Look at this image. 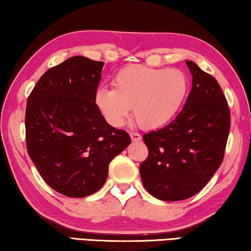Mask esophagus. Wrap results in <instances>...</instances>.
Returning a JSON list of instances; mask_svg holds the SVG:
<instances>
[{"label": "esophagus", "instance_id": "obj_1", "mask_svg": "<svg viewBox=\"0 0 251 251\" xmlns=\"http://www.w3.org/2000/svg\"><path fill=\"white\" fill-rule=\"evenodd\" d=\"M129 136L132 138L133 142H138L142 140V136L138 133H129Z\"/></svg>", "mask_w": 251, "mask_h": 251}]
</instances>
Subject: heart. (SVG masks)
Returning <instances> with one entry per match:
<instances>
[{"instance_id": "b5f03b06", "label": "heart", "mask_w": 251, "mask_h": 251, "mask_svg": "<svg viewBox=\"0 0 251 251\" xmlns=\"http://www.w3.org/2000/svg\"><path fill=\"white\" fill-rule=\"evenodd\" d=\"M113 88H99L95 102L107 122L121 127L134 107L135 121L144 129H157L172 121L188 94L189 81L180 69L133 65L119 70Z\"/></svg>"}]
</instances>
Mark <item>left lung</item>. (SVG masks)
I'll return each instance as SVG.
<instances>
[{
	"label": "left lung",
	"mask_w": 251,
	"mask_h": 251,
	"mask_svg": "<svg viewBox=\"0 0 251 251\" xmlns=\"http://www.w3.org/2000/svg\"><path fill=\"white\" fill-rule=\"evenodd\" d=\"M185 63L192 89L182 111L143 136L149 149L140 168L143 185L163 201L185 200L204 188L224 160L230 130L228 102L216 78Z\"/></svg>",
	"instance_id": "1"
}]
</instances>
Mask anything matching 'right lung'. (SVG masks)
Instances as JSON below:
<instances>
[{
	"mask_svg": "<svg viewBox=\"0 0 251 251\" xmlns=\"http://www.w3.org/2000/svg\"><path fill=\"white\" fill-rule=\"evenodd\" d=\"M102 67L81 55L67 59L41 75L26 101L27 153L47 184L66 197L97 192L111 160L132 142L95 102Z\"/></svg>",
	"mask_w": 251,
	"mask_h": 251,
	"instance_id": "right-lung-1",
	"label": "right lung"
}]
</instances>
